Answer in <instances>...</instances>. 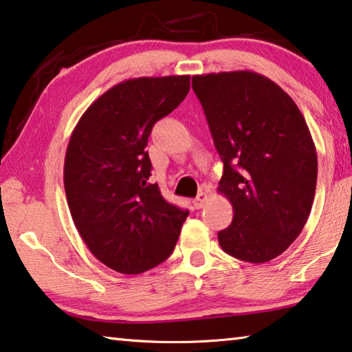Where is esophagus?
Segmentation results:
<instances>
[{"mask_svg":"<svg viewBox=\"0 0 352 352\" xmlns=\"http://www.w3.org/2000/svg\"><path fill=\"white\" fill-rule=\"evenodd\" d=\"M207 201H208V195H207L206 192H201V193L195 198L193 204H195V207H196V208H202V207L206 206V202H207Z\"/></svg>","mask_w":352,"mask_h":352,"instance_id":"1","label":"esophagus"}]
</instances>
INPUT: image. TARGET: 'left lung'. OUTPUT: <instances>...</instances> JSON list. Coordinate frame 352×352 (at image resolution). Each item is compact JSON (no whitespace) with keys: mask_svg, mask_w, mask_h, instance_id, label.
Returning <instances> with one entry per match:
<instances>
[{"mask_svg":"<svg viewBox=\"0 0 352 352\" xmlns=\"http://www.w3.org/2000/svg\"><path fill=\"white\" fill-rule=\"evenodd\" d=\"M224 164L218 192L233 221L221 248L248 263H267L291 245L309 218L317 186V151L295 102L252 71L193 76Z\"/></svg>","mask_w":352,"mask_h":352,"instance_id":"1","label":"left lung"}]
</instances>
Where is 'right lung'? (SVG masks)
I'll use <instances>...</instances> for the list:
<instances>
[{
  "instance_id": "add662e5",
  "label": "right lung",
  "mask_w": 352,
  "mask_h": 352,
  "mask_svg": "<svg viewBox=\"0 0 352 352\" xmlns=\"http://www.w3.org/2000/svg\"><path fill=\"white\" fill-rule=\"evenodd\" d=\"M190 76L139 77L113 86L80 117L65 157V192L91 254L138 275L171 255L188 210L150 182L145 146L154 123L187 97Z\"/></svg>"
}]
</instances>
